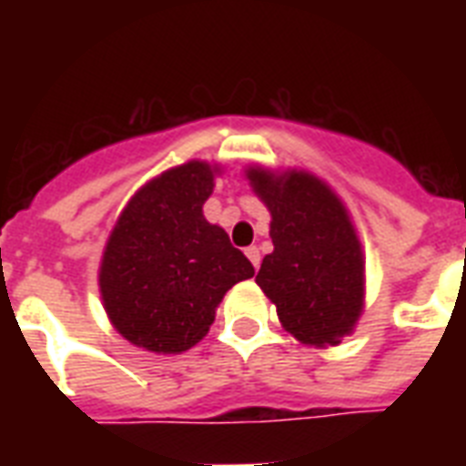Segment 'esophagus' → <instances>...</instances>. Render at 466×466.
Wrapping results in <instances>:
<instances>
[{
  "instance_id": "obj_1",
  "label": "esophagus",
  "mask_w": 466,
  "mask_h": 466,
  "mask_svg": "<svg viewBox=\"0 0 466 466\" xmlns=\"http://www.w3.org/2000/svg\"><path fill=\"white\" fill-rule=\"evenodd\" d=\"M244 254L248 256V261L254 263V268H258V266H261V251H258V247H247L244 248Z\"/></svg>"
}]
</instances>
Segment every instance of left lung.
Returning a JSON list of instances; mask_svg holds the SVG:
<instances>
[{"instance_id":"1","label":"left lung","mask_w":466,"mask_h":466,"mask_svg":"<svg viewBox=\"0 0 466 466\" xmlns=\"http://www.w3.org/2000/svg\"><path fill=\"white\" fill-rule=\"evenodd\" d=\"M270 210L273 254L256 283L299 343L339 346L353 333L365 302V258L346 205L307 171H247Z\"/></svg>"}]
</instances>
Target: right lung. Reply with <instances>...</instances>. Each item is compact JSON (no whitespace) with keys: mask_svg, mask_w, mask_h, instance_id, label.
<instances>
[{"mask_svg":"<svg viewBox=\"0 0 466 466\" xmlns=\"http://www.w3.org/2000/svg\"><path fill=\"white\" fill-rule=\"evenodd\" d=\"M218 167L188 161L145 183L120 212L98 268L116 331L152 353H183L210 331L215 309L254 266L203 215Z\"/></svg>","mask_w":466,"mask_h":466,"instance_id":"obj_1","label":"right lung"}]
</instances>
